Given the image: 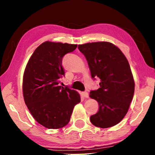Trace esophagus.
Returning a JSON list of instances; mask_svg holds the SVG:
<instances>
[{
    "instance_id": "34e87169",
    "label": "esophagus",
    "mask_w": 155,
    "mask_h": 155,
    "mask_svg": "<svg viewBox=\"0 0 155 155\" xmlns=\"http://www.w3.org/2000/svg\"><path fill=\"white\" fill-rule=\"evenodd\" d=\"M82 95L83 97H85V98H88L89 97V94L87 91H83V92H82Z\"/></svg>"
}]
</instances>
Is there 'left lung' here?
I'll use <instances>...</instances> for the list:
<instances>
[{
    "instance_id": "left-lung-1",
    "label": "left lung",
    "mask_w": 155,
    "mask_h": 155,
    "mask_svg": "<svg viewBox=\"0 0 155 155\" xmlns=\"http://www.w3.org/2000/svg\"><path fill=\"white\" fill-rule=\"evenodd\" d=\"M78 48L87 59L91 77L101 79L100 87L90 93L99 104L90 121L102 128L114 127L127 114L134 95V78L128 60L120 48L107 41L81 44Z\"/></svg>"
}]
</instances>
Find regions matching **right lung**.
Returning <instances> with one entry per match:
<instances>
[{
	"instance_id": "right-lung-1",
	"label": "right lung",
	"mask_w": 155,
	"mask_h": 155,
	"mask_svg": "<svg viewBox=\"0 0 155 155\" xmlns=\"http://www.w3.org/2000/svg\"><path fill=\"white\" fill-rule=\"evenodd\" d=\"M77 44L46 41L30 57L22 81L25 103L39 124L50 129L66 126L76 104L81 102L77 91L59 86L65 75L62 59Z\"/></svg>"
}]
</instances>
